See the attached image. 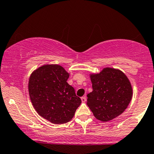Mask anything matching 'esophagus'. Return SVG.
Returning <instances> with one entry per match:
<instances>
[{
  "label": "esophagus",
  "instance_id": "obj_1",
  "mask_svg": "<svg viewBox=\"0 0 154 154\" xmlns=\"http://www.w3.org/2000/svg\"><path fill=\"white\" fill-rule=\"evenodd\" d=\"M81 100H82V102H83V103H85V102L86 101V97L82 96V98H81Z\"/></svg>",
  "mask_w": 154,
  "mask_h": 154
}]
</instances>
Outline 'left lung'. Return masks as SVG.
Instances as JSON below:
<instances>
[{
	"label": "left lung",
	"mask_w": 154,
	"mask_h": 154,
	"mask_svg": "<svg viewBox=\"0 0 154 154\" xmlns=\"http://www.w3.org/2000/svg\"><path fill=\"white\" fill-rule=\"evenodd\" d=\"M93 91L88 94L87 105L100 121L114 119L127 109L132 99V89L127 76L120 70L103 69L91 75Z\"/></svg>",
	"instance_id": "obj_1"
}]
</instances>
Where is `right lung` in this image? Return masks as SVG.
<instances>
[{"mask_svg":"<svg viewBox=\"0 0 154 154\" xmlns=\"http://www.w3.org/2000/svg\"><path fill=\"white\" fill-rule=\"evenodd\" d=\"M69 75L62 66L48 64L39 67L29 79V94L33 106L43 118L54 124L70 121L82 100L67 83Z\"/></svg>","mask_w":154,"mask_h":154,"instance_id":"1","label":"right lung"}]
</instances>
